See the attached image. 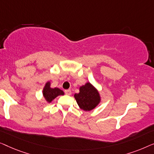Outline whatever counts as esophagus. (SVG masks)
Returning a JSON list of instances; mask_svg holds the SVG:
<instances>
[{
  "label": "esophagus",
  "instance_id": "34e87169",
  "mask_svg": "<svg viewBox=\"0 0 154 154\" xmlns=\"http://www.w3.org/2000/svg\"><path fill=\"white\" fill-rule=\"evenodd\" d=\"M71 90L70 89H68V90H66L65 91V94H66V95H68V96H70V95H71Z\"/></svg>",
  "mask_w": 154,
  "mask_h": 154
}]
</instances>
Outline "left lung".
Segmentation results:
<instances>
[{"label":"left lung","instance_id":"8db88e82","mask_svg":"<svg viewBox=\"0 0 154 154\" xmlns=\"http://www.w3.org/2000/svg\"><path fill=\"white\" fill-rule=\"evenodd\" d=\"M74 96L78 105L84 111H90L94 109L100 100L98 91L90 83H86L85 85L81 86L79 94H75Z\"/></svg>","mask_w":154,"mask_h":154}]
</instances>
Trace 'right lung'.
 Wrapping results in <instances>:
<instances>
[{
	"label": "right lung",
	"instance_id": "obj_1",
	"mask_svg": "<svg viewBox=\"0 0 154 154\" xmlns=\"http://www.w3.org/2000/svg\"><path fill=\"white\" fill-rule=\"evenodd\" d=\"M64 93L58 88H52L50 87V82H47L43 89V96L48 103H51L54 99L60 95H63Z\"/></svg>",
	"mask_w": 154,
	"mask_h": 154
}]
</instances>
